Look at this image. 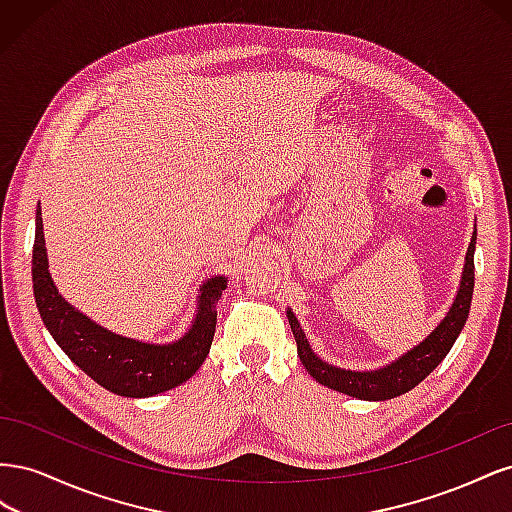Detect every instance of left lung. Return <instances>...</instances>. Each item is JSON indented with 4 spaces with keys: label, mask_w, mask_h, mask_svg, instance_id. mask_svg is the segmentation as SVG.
<instances>
[{
    "label": "left lung",
    "mask_w": 512,
    "mask_h": 512,
    "mask_svg": "<svg viewBox=\"0 0 512 512\" xmlns=\"http://www.w3.org/2000/svg\"><path fill=\"white\" fill-rule=\"evenodd\" d=\"M474 247L476 226L466 252V265H463L457 297L453 299V305L448 307V312L440 320L438 327L433 329L421 344H416L408 352L397 356L395 361L386 363L378 369L354 371L322 361L314 352V348L309 346L297 316H294V312L288 307L286 316L290 322L294 342H297L299 359L307 369V374L316 382L327 386V389L365 401H386L412 391L416 384H421L431 371L444 361V356L451 352L455 339L459 337L463 324L468 320L474 292Z\"/></svg>",
    "instance_id": "left-lung-1"
}]
</instances>
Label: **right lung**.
<instances>
[{
    "label": "right lung",
    "instance_id": "right-lung-1",
    "mask_svg": "<svg viewBox=\"0 0 512 512\" xmlns=\"http://www.w3.org/2000/svg\"><path fill=\"white\" fill-rule=\"evenodd\" d=\"M40 203L36 209V239L32 280L34 297L44 327L74 365L96 380L106 391L121 397H153L190 380L207 359L218 305L228 280L224 275L209 277L198 294L192 327L175 342L149 344L100 327L81 309L61 297L49 273Z\"/></svg>",
    "mask_w": 512,
    "mask_h": 512
}]
</instances>
